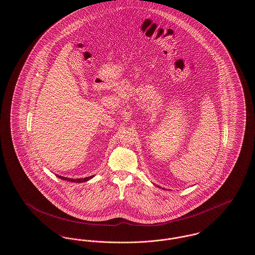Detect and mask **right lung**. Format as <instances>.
Here are the masks:
<instances>
[{
	"instance_id": "1",
	"label": "right lung",
	"mask_w": 255,
	"mask_h": 255,
	"mask_svg": "<svg viewBox=\"0 0 255 255\" xmlns=\"http://www.w3.org/2000/svg\"><path fill=\"white\" fill-rule=\"evenodd\" d=\"M58 177H60V179L66 180V181H70V182H76V183H82V182H86V181H88V180L91 179V178L93 177V175H92V176H90V177H86V178H79V179H72V178H66V177H62V176H58Z\"/></svg>"
}]
</instances>
